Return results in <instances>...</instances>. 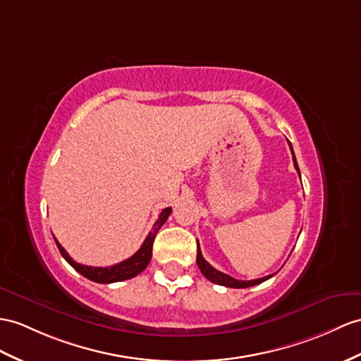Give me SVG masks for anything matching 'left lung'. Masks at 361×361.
I'll return each instance as SVG.
<instances>
[{"label": "left lung", "mask_w": 361, "mask_h": 361, "mask_svg": "<svg viewBox=\"0 0 361 361\" xmlns=\"http://www.w3.org/2000/svg\"><path fill=\"white\" fill-rule=\"evenodd\" d=\"M289 147H291V144H289ZM291 153H293V161H294L295 170L298 171V174H300V170H298V165H297L295 156H294V152H293V147H291ZM196 262H197V267H199L200 272L209 280V282H213L216 285L228 286V288H250V286H254V285H259L262 282H265V280L272 277V276H267V277L256 279V280H237V279H233L231 276L224 274V272L217 271L216 268L211 267L209 263L204 259V256H202V252H200V248H199V242H197V257H196Z\"/></svg>", "instance_id": "obj_1"}]
</instances>
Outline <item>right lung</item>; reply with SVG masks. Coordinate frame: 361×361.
<instances>
[{
  "instance_id": "1",
  "label": "right lung",
  "mask_w": 361,
  "mask_h": 361,
  "mask_svg": "<svg viewBox=\"0 0 361 361\" xmlns=\"http://www.w3.org/2000/svg\"><path fill=\"white\" fill-rule=\"evenodd\" d=\"M171 213V207L162 209V213L157 217L156 224L153 225V230L148 233V235L145 237V240L142 243V247H140L133 256L128 257L127 260H122L116 265L113 267H87V265H81V263H76L72 257L68 256L67 251L61 247V243L55 239L56 242V247L61 252V256H63L70 265H72L79 274H82L84 277H87L89 280H93V282H98V283H113V282H121V280H128L131 277H135L137 274L142 272L148 263L152 260V250H153V242H154V237L157 234V231L161 230V226L165 224L166 219H169Z\"/></svg>"
}]
</instances>
